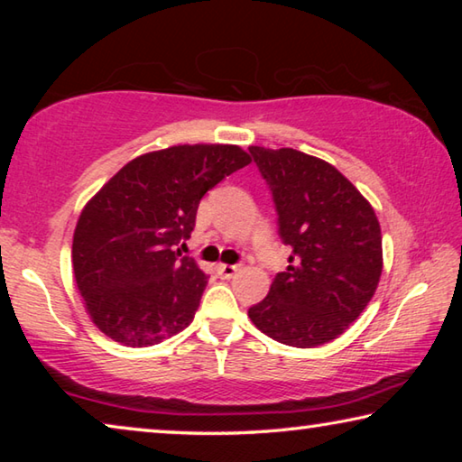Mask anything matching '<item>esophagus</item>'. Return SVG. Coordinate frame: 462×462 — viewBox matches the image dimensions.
<instances>
[{
	"mask_svg": "<svg viewBox=\"0 0 462 462\" xmlns=\"http://www.w3.org/2000/svg\"><path fill=\"white\" fill-rule=\"evenodd\" d=\"M240 271V264H217V275L222 279H232Z\"/></svg>",
	"mask_w": 462,
	"mask_h": 462,
	"instance_id": "esophagus-1",
	"label": "esophagus"
}]
</instances>
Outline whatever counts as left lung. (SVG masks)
I'll return each instance as SVG.
<instances>
[{
	"instance_id": "8db88e82",
	"label": "left lung",
	"mask_w": 462,
	"mask_h": 462,
	"mask_svg": "<svg viewBox=\"0 0 462 462\" xmlns=\"http://www.w3.org/2000/svg\"><path fill=\"white\" fill-rule=\"evenodd\" d=\"M277 212L289 267L248 318L269 338L314 348L346 330L383 271L381 226L371 203L330 162L293 148L250 146Z\"/></svg>"
}]
</instances>
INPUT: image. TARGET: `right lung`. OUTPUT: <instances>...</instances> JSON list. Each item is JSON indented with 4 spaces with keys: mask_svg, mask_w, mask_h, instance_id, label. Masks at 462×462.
Masks as SVG:
<instances>
[{
    "mask_svg": "<svg viewBox=\"0 0 462 462\" xmlns=\"http://www.w3.org/2000/svg\"><path fill=\"white\" fill-rule=\"evenodd\" d=\"M234 144H181L138 156L83 208L73 273L101 332L143 348L185 330L208 275L177 246L191 236L199 201L246 167Z\"/></svg>",
    "mask_w": 462,
    "mask_h": 462,
    "instance_id": "1",
    "label": "right lung"
}]
</instances>
